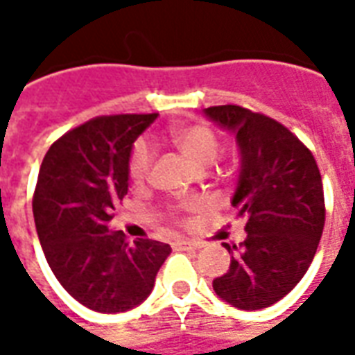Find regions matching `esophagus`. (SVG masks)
<instances>
[{"mask_svg":"<svg viewBox=\"0 0 355 355\" xmlns=\"http://www.w3.org/2000/svg\"><path fill=\"white\" fill-rule=\"evenodd\" d=\"M178 247H180V249H188V251H198L201 245L200 243H193V241H180Z\"/></svg>","mask_w":355,"mask_h":355,"instance_id":"1","label":"esophagus"}]
</instances>
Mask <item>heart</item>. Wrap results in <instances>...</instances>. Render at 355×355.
<instances>
[{"label": "heart", "instance_id": "heart-1", "mask_svg": "<svg viewBox=\"0 0 355 355\" xmlns=\"http://www.w3.org/2000/svg\"><path fill=\"white\" fill-rule=\"evenodd\" d=\"M169 139L196 169H205L215 162L220 152L218 137L205 123L173 127L169 131ZM150 167H152V150L144 142H137L129 157V178L135 184H142L150 175Z\"/></svg>", "mask_w": 355, "mask_h": 355}]
</instances>
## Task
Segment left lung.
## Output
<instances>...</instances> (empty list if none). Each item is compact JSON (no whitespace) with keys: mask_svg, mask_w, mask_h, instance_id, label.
Wrapping results in <instances>:
<instances>
[{"mask_svg":"<svg viewBox=\"0 0 355 355\" xmlns=\"http://www.w3.org/2000/svg\"><path fill=\"white\" fill-rule=\"evenodd\" d=\"M205 116L236 135L241 169L232 205L247 220L245 241L224 243L230 270L213 289L239 310L268 308L295 289L318 251L325 224L320 169L298 137L272 117L238 104L211 106Z\"/></svg>","mask_w":355,"mask_h":355,"instance_id":"8db88e82","label":"left lung"}]
</instances>
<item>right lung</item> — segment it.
<instances>
[{"label":"right lung","instance_id":"right-lung-1","mask_svg":"<svg viewBox=\"0 0 355 355\" xmlns=\"http://www.w3.org/2000/svg\"><path fill=\"white\" fill-rule=\"evenodd\" d=\"M155 117H93L55 140L40 167L32 209L45 259L60 285L94 312H127L146 300L171 253L162 241L129 243L108 232L129 188L132 142Z\"/></svg>","mask_w":355,"mask_h":355}]
</instances>
